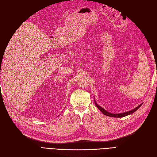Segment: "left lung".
<instances>
[{"mask_svg":"<svg viewBox=\"0 0 157 157\" xmlns=\"http://www.w3.org/2000/svg\"><path fill=\"white\" fill-rule=\"evenodd\" d=\"M94 102H95V105H96V107L99 109L101 111V113L103 114V115H105L106 116L108 117H115V118H121V117H124L126 116H128L129 115H131V114L134 113L135 111H136L137 109H138L143 103H141L140 105H139L137 107H136V108H134V109H132L131 111H128L124 113H109V111H106L105 109H103V107H101L100 105H99L97 103V102L96 101V99L94 98Z\"/></svg>","mask_w":157,"mask_h":157,"instance_id":"left-lung-1","label":"left lung"}]
</instances>
